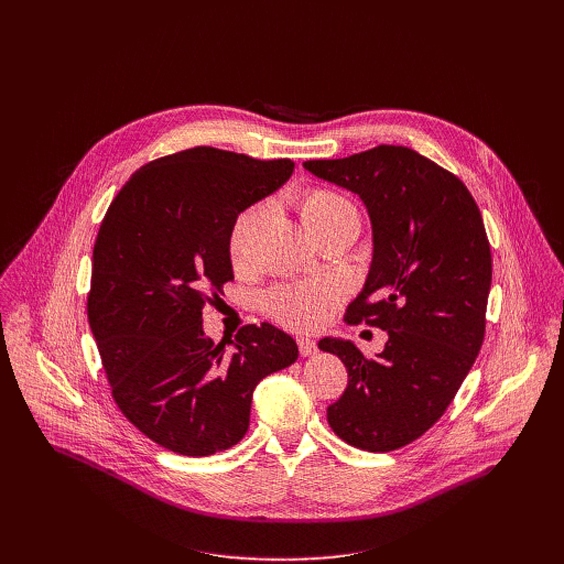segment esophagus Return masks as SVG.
I'll use <instances>...</instances> for the list:
<instances>
[{
	"label": "esophagus",
	"mask_w": 564,
	"mask_h": 564,
	"mask_svg": "<svg viewBox=\"0 0 564 564\" xmlns=\"http://www.w3.org/2000/svg\"><path fill=\"white\" fill-rule=\"evenodd\" d=\"M296 344H299V350L303 357H312L316 352V341L310 337H299Z\"/></svg>",
	"instance_id": "1"
}]
</instances>
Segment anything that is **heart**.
Returning <instances> with one entry per match:
<instances>
[{"mask_svg":"<svg viewBox=\"0 0 564 564\" xmlns=\"http://www.w3.org/2000/svg\"><path fill=\"white\" fill-rule=\"evenodd\" d=\"M357 212L355 205L339 192L333 189H310L299 200V216L305 229L316 236L328 223L339 218L341 214ZM263 214L261 205H252L240 212L229 231V254L234 263H246L250 238L259 225ZM333 303V290L324 285H283L272 290L265 296L268 314L288 328H312L326 316Z\"/></svg>","mask_w":564,"mask_h":564,"instance_id":"obj_1","label":"heart"}]
</instances>
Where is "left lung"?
Masks as SVG:
<instances>
[{"instance_id": "8db88e82", "label": "left lung", "mask_w": 564, "mask_h": 564, "mask_svg": "<svg viewBox=\"0 0 564 564\" xmlns=\"http://www.w3.org/2000/svg\"><path fill=\"white\" fill-rule=\"evenodd\" d=\"M303 170L361 198L372 261L348 321L388 333L372 359L350 339L318 341L348 370L328 424L350 446L394 451L442 417L485 341L491 290L485 223L464 183L409 147L307 160Z\"/></svg>"}]
</instances>
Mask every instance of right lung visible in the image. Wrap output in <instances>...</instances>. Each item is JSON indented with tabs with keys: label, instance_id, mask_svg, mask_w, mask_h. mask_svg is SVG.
Masks as SVG:
<instances>
[{
	"label": "right lung",
	"instance_id": "right-lung-1",
	"mask_svg": "<svg viewBox=\"0 0 564 564\" xmlns=\"http://www.w3.org/2000/svg\"><path fill=\"white\" fill-rule=\"evenodd\" d=\"M292 172L288 158L185 149L140 167L100 225L89 324L113 399L138 431L178 455L243 440L254 388L299 357L296 341L268 321L231 347L203 330V307L234 279V220Z\"/></svg>",
	"mask_w": 564,
	"mask_h": 564
}]
</instances>
